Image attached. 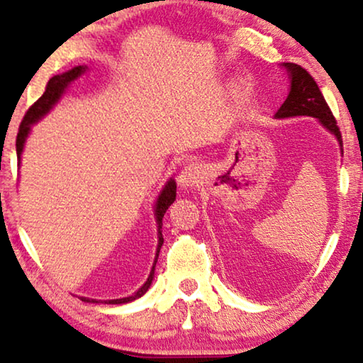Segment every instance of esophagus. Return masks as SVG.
I'll return each instance as SVG.
<instances>
[{
    "label": "esophagus",
    "instance_id": "1",
    "mask_svg": "<svg viewBox=\"0 0 363 363\" xmlns=\"http://www.w3.org/2000/svg\"><path fill=\"white\" fill-rule=\"evenodd\" d=\"M199 177H201V167L197 164H187L179 174V186L184 189H191L199 182Z\"/></svg>",
    "mask_w": 363,
    "mask_h": 363
}]
</instances>
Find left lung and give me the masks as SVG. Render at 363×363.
Returning <instances> with one entry per match:
<instances>
[{
    "label": "left lung",
    "mask_w": 363,
    "mask_h": 363,
    "mask_svg": "<svg viewBox=\"0 0 363 363\" xmlns=\"http://www.w3.org/2000/svg\"><path fill=\"white\" fill-rule=\"evenodd\" d=\"M284 69L289 75V94L284 104L277 111V118H289V116H314L320 121L324 128H328L337 138L342 146L340 130L337 126L333 111L325 104L315 80L311 77L308 70L298 64L284 62Z\"/></svg>",
    "instance_id": "8db88e82"
}]
</instances>
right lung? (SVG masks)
<instances>
[{
	"label": "right lung",
	"mask_w": 363,
	"mask_h": 363,
	"mask_svg": "<svg viewBox=\"0 0 363 363\" xmlns=\"http://www.w3.org/2000/svg\"><path fill=\"white\" fill-rule=\"evenodd\" d=\"M85 70H86V65H77V67L70 69V70H67V72L54 75V77L48 82V85H45V91L43 94V96H40L38 101H34V105L29 106V110L26 111V115H24L21 125H19V131H18V138H16L18 161H21L24 143H26V140H28L30 125L38 123V121L43 118L45 113H49L50 108H52V106L60 100V96L64 95V91L69 86L70 82H74L75 79L80 77ZM174 201H176V182H174V179H169L164 186V189L161 191L160 196H157V201L155 206V216H156V223H157V250H156V258H155V263H152L150 277H147L146 283L143 284L141 288L138 289L133 296H128V298H121V299H108V301H105L106 304L130 303V301L141 298V296L147 291V288L151 286L152 278H155V267H156L157 257H160V250L162 247V242H164V238H162V232H161L162 230V217H164L166 211L169 208V206ZM80 299L85 301V303H99V301L89 299V298H80Z\"/></svg>",
	"instance_id": "right-lung-1"
}]
</instances>
